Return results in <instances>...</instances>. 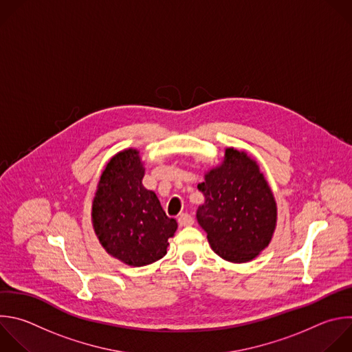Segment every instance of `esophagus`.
Here are the masks:
<instances>
[{
    "instance_id": "34e87169",
    "label": "esophagus",
    "mask_w": 352,
    "mask_h": 352,
    "mask_svg": "<svg viewBox=\"0 0 352 352\" xmlns=\"http://www.w3.org/2000/svg\"><path fill=\"white\" fill-rule=\"evenodd\" d=\"M178 223H179L181 226H190V225L193 223V218H192L188 212H182V214H179V217H178Z\"/></svg>"
}]
</instances>
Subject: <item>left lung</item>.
Wrapping results in <instances>:
<instances>
[{
	"instance_id": "8db88e82",
	"label": "left lung",
	"mask_w": 352,
	"mask_h": 352,
	"mask_svg": "<svg viewBox=\"0 0 352 352\" xmlns=\"http://www.w3.org/2000/svg\"><path fill=\"white\" fill-rule=\"evenodd\" d=\"M204 195L196 218L221 258L248 263L271 242L276 226V201L258 164L245 152L225 149L222 164L197 185Z\"/></svg>"
}]
</instances>
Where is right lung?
Masks as SVG:
<instances>
[{"mask_svg": "<svg viewBox=\"0 0 352 352\" xmlns=\"http://www.w3.org/2000/svg\"><path fill=\"white\" fill-rule=\"evenodd\" d=\"M144 174L137 149L117 153L106 164L92 201V225L100 245L131 267L163 258L178 226L156 193L142 185Z\"/></svg>", "mask_w": 352, "mask_h": 352, "instance_id": "add662e5", "label": "right lung"}]
</instances>
